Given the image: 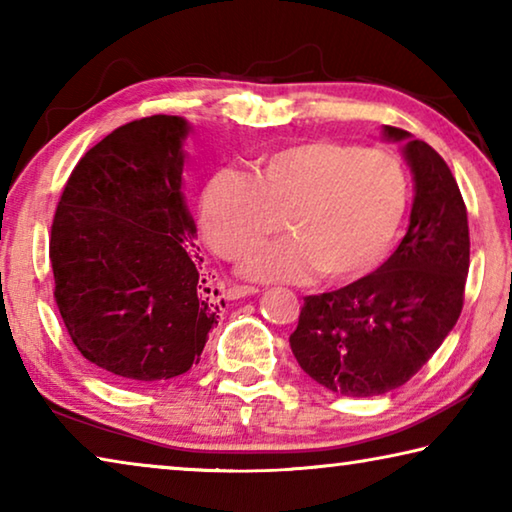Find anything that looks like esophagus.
<instances>
[{
	"label": "esophagus",
	"instance_id": "1",
	"mask_svg": "<svg viewBox=\"0 0 512 512\" xmlns=\"http://www.w3.org/2000/svg\"><path fill=\"white\" fill-rule=\"evenodd\" d=\"M253 293H257V289H255V287H250V284H230V287L225 289V296H228L230 300L253 296Z\"/></svg>",
	"mask_w": 512,
	"mask_h": 512
}]
</instances>
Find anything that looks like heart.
Wrapping results in <instances>:
<instances>
[{"mask_svg":"<svg viewBox=\"0 0 512 512\" xmlns=\"http://www.w3.org/2000/svg\"><path fill=\"white\" fill-rule=\"evenodd\" d=\"M409 180L395 155L359 144L311 140L262 155L253 173L223 169L207 180L201 225L223 259L244 257L282 228L291 237L246 257L255 280H296L311 268L345 280L375 266L395 239Z\"/></svg>","mask_w":512,"mask_h":512,"instance_id":"b5f03b06","label":"heart"}]
</instances>
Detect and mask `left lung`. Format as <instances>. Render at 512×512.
<instances>
[{
	"instance_id": "1",
	"label": "left lung",
	"mask_w": 512,
	"mask_h": 512,
	"mask_svg": "<svg viewBox=\"0 0 512 512\" xmlns=\"http://www.w3.org/2000/svg\"><path fill=\"white\" fill-rule=\"evenodd\" d=\"M384 135L409 140V230L375 273L307 296L289 336L300 368L345 397L391 393L431 359L461 316L470 268L467 207L447 162L402 128L386 126Z\"/></svg>"
}]
</instances>
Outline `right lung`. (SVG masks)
I'll return each mask as SVG.
<instances>
[{
    "mask_svg": "<svg viewBox=\"0 0 512 512\" xmlns=\"http://www.w3.org/2000/svg\"><path fill=\"white\" fill-rule=\"evenodd\" d=\"M185 135L187 121L171 115L115 128L76 164L51 223L54 298L69 339L126 384L183 375L219 318L180 194Z\"/></svg>",
    "mask_w": 512,
    "mask_h": 512,
    "instance_id": "1",
    "label": "right lung"
}]
</instances>
